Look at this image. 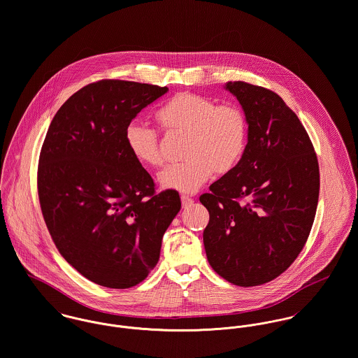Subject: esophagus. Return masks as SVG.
Returning a JSON list of instances; mask_svg holds the SVG:
<instances>
[{"instance_id":"1","label":"esophagus","mask_w":358,"mask_h":358,"mask_svg":"<svg viewBox=\"0 0 358 358\" xmlns=\"http://www.w3.org/2000/svg\"><path fill=\"white\" fill-rule=\"evenodd\" d=\"M181 203H182V207H189L194 204V199L187 196V195H182L181 196Z\"/></svg>"}]
</instances>
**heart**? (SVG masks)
<instances>
[{"mask_svg": "<svg viewBox=\"0 0 358 358\" xmlns=\"http://www.w3.org/2000/svg\"><path fill=\"white\" fill-rule=\"evenodd\" d=\"M157 120L166 131L187 133L185 160L166 166L158 176L163 189L192 194L213 176L238 164L247 147L248 120L236 104H220L191 92L174 94L162 106ZM124 140L134 159L160 166L158 131L141 122H130Z\"/></svg>", "mask_w": 358, "mask_h": 358, "instance_id": "obj_1", "label": "heart"}]
</instances>
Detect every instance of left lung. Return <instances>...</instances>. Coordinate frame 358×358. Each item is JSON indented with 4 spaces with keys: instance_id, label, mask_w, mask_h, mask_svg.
I'll return each instance as SVG.
<instances>
[{
    "instance_id": "obj_1",
    "label": "left lung",
    "mask_w": 358,
    "mask_h": 358,
    "mask_svg": "<svg viewBox=\"0 0 358 358\" xmlns=\"http://www.w3.org/2000/svg\"><path fill=\"white\" fill-rule=\"evenodd\" d=\"M248 120L238 164L200 196L210 221L203 232L208 264L240 287L265 284L296 259L309 238L320 191L313 144L275 92L225 83Z\"/></svg>"
}]
</instances>
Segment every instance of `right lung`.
I'll list each match as a JSON object with an SVG mask.
<instances>
[{
    "label": "right lung",
    "instance_id": "1",
    "mask_svg": "<svg viewBox=\"0 0 358 358\" xmlns=\"http://www.w3.org/2000/svg\"><path fill=\"white\" fill-rule=\"evenodd\" d=\"M167 90L99 80L74 93L48 129L38 163L42 215L64 259L99 285L129 288L147 278L181 208L178 192L155 194L124 140L126 126Z\"/></svg>",
    "mask_w": 358,
    "mask_h": 358
}]
</instances>
